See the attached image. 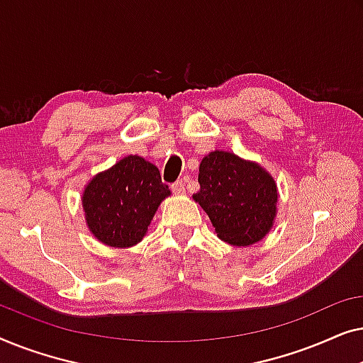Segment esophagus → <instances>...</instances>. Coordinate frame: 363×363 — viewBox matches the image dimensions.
I'll return each instance as SVG.
<instances>
[{"mask_svg": "<svg viewBox=\"0 0 363 363\" xmlns=\"http://www.w3.org/2000/svg\"><path fill=\"white\" fill-rule=\"evenodd\" d=\"M172 190H173V193H175V195H183V193H185V182H183V180L175 182L172 185Z\"/></svg>", "mask_w": 363, "mask_h": 363, "instance_id": "34e87169", "label": "esophagus"}]
</instances>
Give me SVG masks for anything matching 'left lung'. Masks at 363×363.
Returning a JSON list of instances; mask_svg holds the SVG:
<instances>
[{
  "mask_svg": "<svg viewBox=\"0 0 363 363\" xmlns=\"http://www.w3.org/2000/svg\"><path fill=\"white\" fill-rule=\"evenodd\" d=\"M198 183L200 191L193 200L206 211L220 240L251 246L269 233L277 213V186L261 165L215 150L201 160Z\"/></svg>",
  "mask_w": 363,
  "mask_h": 363,
  "instance_id": "left-lung-1",
  "label": "left lung"
}]
</instances>
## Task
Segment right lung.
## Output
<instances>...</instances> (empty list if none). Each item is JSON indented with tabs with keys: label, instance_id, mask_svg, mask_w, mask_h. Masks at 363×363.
I'll return each mask as SVG.
<instances>
[{
	"label": "right lung",
	"instance_id": "right-lung-1",
	"mask_svg": "<svg viewBox=\"0 0 363 363\" xmlns=\"http://www.w3.org/2000/svg\"><path fill=\"white\" fill-rule=\"evenodd\" d=\"M170 196L158 168L138 155L97 173L82 193L89 230L112 247H130L147 235L160 203Z\"/></svg>",
	"mask_w": 363,
	"mask_h": 363
}]
</instances>
